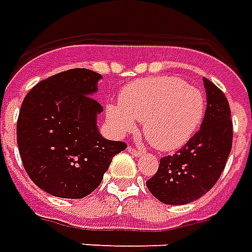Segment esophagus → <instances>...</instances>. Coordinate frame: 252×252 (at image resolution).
Wrapping results in <instances>:
<instances>
[{"mask_svg": "<svg viewBox=\"0 0 252 252\" xmlns=\"http://www.w3.org/2000/svg\"><path fill=\"white\" fill-rule=\"evenodd\" d=\"M128 150V153H131L132 155H135V157H139V155H142V150H139V148H135V147H132V146H129V147L126 148Z\"/></svg>", "mask_w": 252, "mask_h": 252, "instance_id": "esophagus-1", "label": "esophagus"}]
</instances>
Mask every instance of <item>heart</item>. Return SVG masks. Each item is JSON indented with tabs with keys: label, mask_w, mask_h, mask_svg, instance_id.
<instances>
[{
	"label": "heart",
	"mask_w": 252,
	"mask_h": 252,
	"mask_svg": "<svg viewBox=\"0 0 252 252\" xmlns=\"http://www.w3.org/2000/svg\"><path fill=\"white\" fill-rule=\"evenodd\" d=\"M106 116L120 135L135 129L133 120L143 121V133L151 146L171 151L184 146L198 128L204 97L178 78H142L123 89L119 105H109Z\"/></svg>",
	"instance_id": "b5f03b06"
}]
</instances>
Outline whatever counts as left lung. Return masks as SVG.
<instances>
[{
	"instance_id": "8db88e82",
	"label": "left lung",
	"mask_w": 252,
	"mask_h": 252,
	"mask_svg": "<svg viewBox=\"0 0 252 252\" xmlns=\"http://www.w3.org/2000/svg\"><path fill=\"white\" fill-rule=\"evenodd\" d=\"M206 109L201 126L174 155L160 158L158 171L147 181L155 198L184 205L215 186L232 148V120L227 97L204 78Z\"/></svg>"
}]
</instances>
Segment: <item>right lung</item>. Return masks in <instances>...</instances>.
Here are the masks:
<instances>
[{"mask_svg": "<svg viewBox=\"0 0 252 252\" xmlns=\"http://www.w3.org/2000/svg\"><path fill=\"white\" fill-rule=\"evenodd\" d=\"M101 78L71 68L43 79L25 95L17 119V146L33 184L61 198H82L97 189L124 142L97 129L102 105L92 97Z\"/></svg>", "mask_w": 252, "mask_h": 252, "instance_id": "right-lung-1", "label": "right lung"}]
</instances>
